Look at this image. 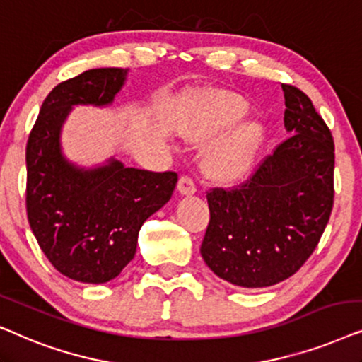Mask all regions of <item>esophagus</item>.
Instances as JSON below:
<instances>
[{
  "label": "esophagus",
  "instance_id": "obj_1",
  "mask_svg": "<svg viewBox=\"0 0 362 362\" xmlns=\"http://www.w3.org/2000/svg\"><path fill=\"white\" fill-rule=\"evenodd\" d=\"M177 190H178V194L180 195H185V197H190V195H194L195 194V184H194V180H192L190 177H187V175H184V177H180V180H178V184H177Z\"/></svg>",
  "mask_w": 362,
  "mask_h": 362
}]
</instances>
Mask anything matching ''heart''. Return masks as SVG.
Instances as JSON below:
<instances>
[{"label": "heart", "mask_w": 362, "mask_h": 362, "mask_svg": "<svg viewBox=\"0 0 362 362\" xmlns=\"http://www.w3.org/2000/svg\"><path fill=\"white\" fill-rule=\"evenodd\" d=\"M248 110L250 104L240 94L214 90L197 99L190 112L178 124V131L187 142L209 144L243 119ZM264 136L267 131L259 119H247L234 125L205 153V173L218 184L242 180L252 170Z\"/></svg>", "instance_id": "heart-1"}]
</instances>
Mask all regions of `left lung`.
<instances>
[{"mask_svg":"<svg viewBox=\"0 0 362 362\" xmlns=\"http://www.w3.org/2000/svg\"><path fill=\"white\" fill-rule=\"evenodd\" d=\"M285 93L279 144L247 184L206 194L210 223L202 258L235 286L267 288L290 278L315 252L334 199V142L311 99Z\"/></svg>","mask_w":362,"mask_h":362,"instance_id":"obj_1","label":"left lung"}]
</instances>
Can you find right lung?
<instances>
[{"label":"right lung","instance_id":"add662e5","mask_svg":"<svg viewBox=\"0 0 362 362\" xmlns=\"http://www.w3.org/2000/svg\"><path fill=\"white\" fill-rule=\"evenodd\" d=\"M129 69L99 67L47 94L26 146V210L52 267L81 283H107L136 255L139 230L170 200L175 172L125 167L110 157L83 167L62 152L61 132L74 105L107 107Z\"/></svg>","mask_w":362,"mask_h":362}]
</instances>
